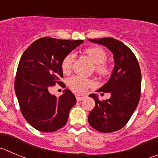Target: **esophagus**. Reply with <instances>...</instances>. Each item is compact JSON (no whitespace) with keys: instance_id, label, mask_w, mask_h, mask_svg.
<instances>
[{"instance_id":"obj_1","label":"esophagus","mask_w":158,"mask_h":158,"mask_svg":"<svg viewBox=\"0 0 158 158\" xmlns=\"http://www.w3.org/2000/svg\"><path fill=\"white\" fill-rule=\"evenodd\" d=\"M85 97H86L85 96H76V99L77 101H82V99H85Z\"/></svg>"}]
</instances>
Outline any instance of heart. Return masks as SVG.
I'll use <instances>...</instances> for the list:
<instances>
[{"mask_svg": "<svg viewBox=\"0 0 158 158\" xmlns=\"http://www.w3.org/2000/svg\"><path fill=\"white\" fill-rule=\"evenodd\" d=\"M84 53L94 64V70L96 73L100 76H106L110 74V65L106 62L107 54L103 48L99 46H91L85 48ZM74 59L75 56L73 53H69L64 57L61 63L62 73L65 74H69L70 73ZM68 83L70 88L77 93H84L86 91L87 89L93 85V81L79 76H72L69 79Z\"/></svg>", "mask_w": 158, "mask_h": 158, "instance_id": "b5f03b06", "label": "heart"}]
</instances>
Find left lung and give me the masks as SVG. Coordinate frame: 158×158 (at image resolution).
Masks as SVG:
<instances>
[{
  "label": "left lung",
  "instance_id": "1",
  "mask_svg": "<svg viewBox=\"0 0 158 158\" xmlns=\"http://www.w3.org/2000/svg\"><path fill=\"white\" fill-rule=\"evenodd\" d=\"M106 47L113 56L114 68L110 79L98 93H110V99L100 101L97 94H90L96 106L89 114L92 127L102 133H111L123 128L129 121L140 97L141 72L133 52L123 42L112 38L89 39Z\"/></svg>",
  "mask_w": 158,
  "mask_h": 158
}]
</instances>
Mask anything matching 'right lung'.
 <instances>
[{"mask_svg": "<svg viewBox=\"0 0 158 158\" xmlns=\"http://www.w3.org/2000/svg\"><path fill=\"white\" fill-rule=\"evenodd\" d=\"M83 43L45 37L35 41L20 59L15 90L21 113L27 123L41 132H54L65 125L76 99L69 89L56 97L52 86L63 77L61 63L65 56Z\"/></svg>", "mask_w": 158, "mask_h": 158, "instance_id": "add662e5", "label": "right lung"}]
</instances>
